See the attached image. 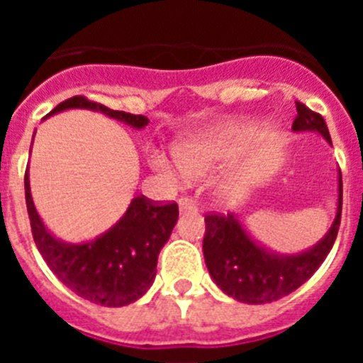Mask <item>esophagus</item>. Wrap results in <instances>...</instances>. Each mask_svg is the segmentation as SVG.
Returning a JSON list of instances; mask_svg holds the SVG:
<instances>
[{
	"label": "esophagus",
	"instance_id": "34e87169",
	"mask_svg": "<svg viewBox=\"0 0 363 363\" xmlns=\"http://www.w3.org/2000/svg\"><path fill=\"white\" fill-rule=\"evenodd\" d=\"M178 205H179V211H189V213H194V211H198L194 200H192V198H189V196L179 198Z\"/></svg>",
	"mask_w": 363,
	"mask_h": 363
}]
</instances>
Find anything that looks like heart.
I'll list each match as a JSON object with an SVG mask.
<instances>
[{
    "label": "heart",
    "instance_id": "obj_1",
    "mask_svg": "<svg viewBox=\"0 0 363 363\" xmlns=\"http://www.w3.org/2000/svg\"><path fill=\"white\" fill-rule=\"evenodd\" d=\"M225 142L227 136L223 133L196 138V140L185 143L176 150L179 166L162 152H154L150 156V165L169 179H184L185 174L192 176V178H200V176H205L209 171H213V167L216 165V162L223 154Z\"/></svg>",
    "mask_w": 363,
    "mask_h": 363
}]
</instances>
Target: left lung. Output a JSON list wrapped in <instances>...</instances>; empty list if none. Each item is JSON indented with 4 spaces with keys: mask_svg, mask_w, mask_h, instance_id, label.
I'll list each match as a JSON object with an SVG mask.
<instances>
[{
    "mask_svg": "<svg viewBox=\"0 0 363 363\" xmlns=\"http://www.w3.org/2000/svg\"><path fill=\"white\" fill-rule=\"evenodd\" d=\"M293 130H316L331 143L322 114L296 101ZM338 211L325 238L309 251L280 256L252 242L233 213L205 214L203 256L211 277L229 296L243 303H269L296 291L323 264L333 249L342 220V172L338 176Z\"/></svg>",
    "mask_w": 363,
    "mask_h": 363,
    "instance_id": "obj_1",
    "label": "left lung"
}]
</instances>
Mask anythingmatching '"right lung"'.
Returning <instances> with one entry per match:
<instances>
[{"mask_svg": "<svg viewBox=\"0 0 363 363\" xmlns=\"http://www.w3.org/2000/svg\"><path fill=\"white\" fill-rule=\"evenodd\" d=\"M65 108L99 111L136 129L149 123L147 116L112 111L85 96L65 99L50 114ZM25 200L32 238L50 271L78 296L107 307L129 306L147 293L156 277L160 251L178 220L176 201L158 203L142 194L130 201L123 218L104 236L82 245H69L54 238L38 216L28 185V167L25 171Z\"/></svg>", "mask_w": 363, "mask_h": 363, "instance_id": "add662e5", "label": "right lung"}]
</instances>
